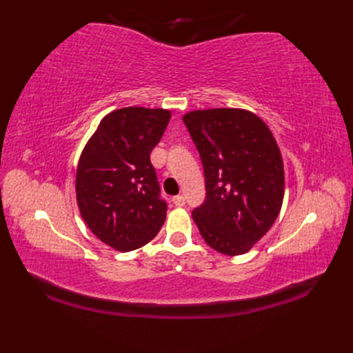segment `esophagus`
<instances>
[{
	"label": "esophagus",
	"mask_w": 353,
	"mask_h": 353,
	"mask_svg": "<svg viewBox=\"0 0 353 353\" xmlns=\"http://www.w3.org/2000/svg\"><path fill=\"white\" fill-rule=\"evenodd\" d=\"M172 201H174L175 206H179V208L185 205V199H184V196H181V194H179V196H175V197L172 199Z\"/></svg>",
	"instance_id": "1"
}]
</instances>
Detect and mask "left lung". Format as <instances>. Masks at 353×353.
<instances>
[{
	"instance_id": "8db88e82",
	"label": "left lung",
	"mask_w": 353,
	"mask_h": 353,
	"mask_svg": "<svg viewBox=\"0 0 353 353\" xmlns=\"http://www.w3.org/2000/svg\"><path fill=\"white\" fill-rule=\"evenodd\" d=\"M183 121L206 179V199L191 213L201 237L223 254L249 252L283 205L279 144L261 117L243 109L196 110Z\"/></svg>"
}]
</instances>
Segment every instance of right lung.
<instances>
[{"label": "right lung", "mask_w": 353, "mask_h": 353, "mask_svg": "<svg viewBox=\"0 0 353 353\" xmlns=\"http://www.w3.org/2000/svg\"><path fill=\"white\" fill-rule=\"evenodd\" d=\"M170 119L163 109L123 108L104 116L81 154L77 201L99 240L135 250L162 228L168 205L160 197L150 153Z\"/></svg>", "instance_id": "right-lung-1"}]
</instances>
